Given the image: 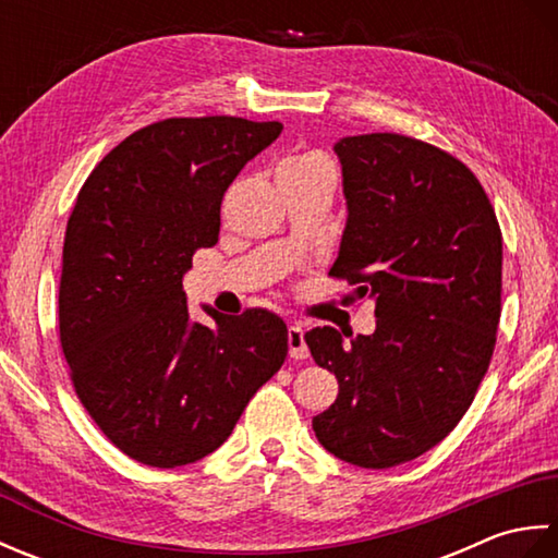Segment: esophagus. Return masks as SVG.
I'll return each instance as SVG.
<instances>
[{
    "instance_id": "obj_1",
    "label": "esophagus",
    "mask_w": 558,
    "mask_h": 558,
    "mask_svg": "<svg viewBox=\"0 0 558 558\" xmlns=\"http://www.w3.org/2000/svg\"><path fill=\"white\" fill-rule=\"evenodd\" d=\"M288 345H290V357L292 360H306L310 357V348L304 342V330L300 324H292L288 328Z\"/></svg>"
}]
</instances>
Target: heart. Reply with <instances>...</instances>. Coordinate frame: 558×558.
Listing matches in <instances>:
<instances>
[{
	"label": "heart",
	"instance_id": "b5f03b06",
	"mask_svg": "<svg viewBox=\"0 0 558 558\" xmlns=\"http://www.w3.org/2000/svg\"><path fill=\"white\" fill-rule=\"evenodd\" d=\"M306 170H330V165L318 153H300L280 165L278 172H306Z\"/></svg>",
	"mask_w": 558,
	"mask_h": 558
}]
</instances>
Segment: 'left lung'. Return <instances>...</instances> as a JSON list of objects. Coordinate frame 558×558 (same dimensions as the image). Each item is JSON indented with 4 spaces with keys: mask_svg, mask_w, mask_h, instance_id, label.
I'll return each instance as SVG.
<instances>
[{
    "mask_svg": "<svg viewBox=\"0 0 558 558\" xmlns=\"http://www.w3.org/2000/svg\"><path fill=\"white\" fill-rule=\"evenodd\" d=\"M348 222L328 276L376 302L372 336H304L338 378L312 426L360 468L420 458L456 429L489 369L501 318V228L450 153L400 134L340 138Z\"/></svg>",
    "mask_w": 558,
    "mask_h": 558,
    "instance_id": "8db88e82",
    "label": "left lung"
}]
</instances>
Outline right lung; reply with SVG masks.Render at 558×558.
<instances>
[{
  "mask_svg": "<svg viewBox=\"0 0 558 558\" xmlns=\"http://www.w3.org/2000/svg\"><path fill=\"white\" fill-rule=\"evenodd\" d=\"M280 122L172 117L105 156L71 210L59 280V342L81 405L144 465L180 468L220 448L288 357L266 310L189 318L184 272L218 242L220 204Z\"/></svg>",
  "mask_w": 558,
  "mask_h": 558,
  "instance_id": "1",
  "label": "right lung"
}]
</instances>
